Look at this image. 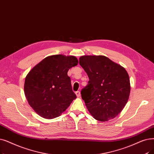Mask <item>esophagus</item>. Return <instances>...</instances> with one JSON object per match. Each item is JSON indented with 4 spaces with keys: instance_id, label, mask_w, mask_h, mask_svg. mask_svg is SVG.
I'll use <instances>...</instances> for the list:
<instances>
[{
    "instance_id": "1",
    "label": "esophagus",
    "mask_w": 154,
    "mask_h": 154,
    "mask_svg": "<svg viewBox=\"0 0 154 154\" xmlns=\"http://www.w3.org/2000/svg\"><path fill=\"white\" fill-rule=\"evenodd\" d=\"M75 94H76V96H77V97H79L80 96H81V92H80V91H77V92H75Z\"/></svg>"
}]
</instances>
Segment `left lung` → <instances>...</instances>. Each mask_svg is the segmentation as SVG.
Returning a JSON list of instances; mask_svg holds the SVG:
<instances>
[{
    "label": "left lung",
    "instance_id": "obj_1",
    "mask_svg": "<svg viewBox=\"0 0 154 154\" xmlns=\"http://www.w3.org/2000/svg\"><path fill=\"white\" fill-rule=\"evenodd\" d=\"M79 64L89 79L81 94L91 115L100 122L115 118L129 98L128 73L121 65L101 55L82 56Z\"/></svg>",
    "mask_w": 154,
    "mask_h": 154
}]
</instances>
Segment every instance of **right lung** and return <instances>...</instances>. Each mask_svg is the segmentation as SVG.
Instances as JSON below:
<instances>
[{
    "mask_svg": "<svg viewBox=\"0 0 154 154\" xmlns=\"http://www.w3.org/2000/svg\"><path fill=\"white\" fill-rule=\"evenodd\" d=\"M77 63L73 56H49L28 73L24 94L29 105L40 116L46 119L58 117L77 97L67 72Z\"/></svg>",
    "mask_w": 154,
    "mask_h": 154,
    "instance_id": "add662e5",
    "label": "right lung"
}]
</instances>
